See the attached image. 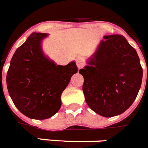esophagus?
Returning a JSON list of instances; mask_svg holds the SVG:
<instances>
[{
	"label": "esophagus",
	"instance_id": "1",
	"mask_svg": "<svg viewBox=\"0 0 148 148\" xmlns=\"http://www.w3.org/2000/svg\"><path fill=\"white\" fill-rule=\"evenodd\" d=\"M76 64L77 66L78 69H80V68H82L84 65V63L83 62V60L81 58H77L76 60Z\"/></svg>",
	"mask_w": 148,
	"mask_h": 148
}]
</instances>
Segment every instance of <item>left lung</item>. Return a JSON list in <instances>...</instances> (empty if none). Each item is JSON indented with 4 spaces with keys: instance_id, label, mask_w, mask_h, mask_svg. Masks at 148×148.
<instances>
[{
    "instance_id": "obj_1",
    "label": "left lung",
    "mask_w": 148,
    "mask_h": 148,
    "mask_svg": "<svg viewBox=\"0 0 148 148\" xmlns=\"http://www.w3.org/2000/svg\"><path fill=\"white\" fill-rule=\"evenodd\" d=\"M97 51L79 71L87 105L104 117L123 113L140 90L143 70L136 50L122 35L104 36Z\"/></svg>"
}]
</instances>
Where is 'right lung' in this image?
<instances>
[{"label":"right lung","mask_w":148,"mask_h":148,"mask_svg":"<svg viewBox=\"0 0 148 148\" xmlns=\"http://www.w3.org/2000/svg\"><path fill=\"white\" fill-rule=\"evenodd\" d=\"M46 36V33L32 32L16 50L7 74L8 93L14 105L34 119H46L57 113L62 92L77 72L75 62L56 65L44 56L41 41Z\"/></svg>","instance_id":"obj_1"}]
</instances>
